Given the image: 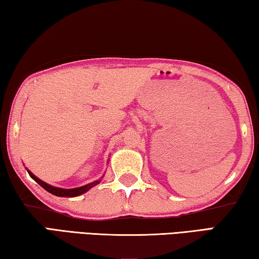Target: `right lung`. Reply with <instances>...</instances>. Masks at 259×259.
I'll use <instances>...</instances> for the list:
<instances>
[{
	"label": "right lung",
	"mask_w": 259,
	"mask_h": 259,
	"mask_svg": "<svg viewBox=\"0 0 259 259\" xmlns=\"http://www.w3.org/2000/svg\"><path fill=\"white\" fill-rule=\"evenodd\" d=\"M27 172L29 174V176L32 177L35 182H36L38 185H41L43 188H45L46 191H48L51 194H54L56 196H63V198H73V196H77V195H81L83 193H85L90 190L91 187H94L102 182V179H98V181H95L93 183L88 184V185L84 186H81V187H76V188H60V187H55V186H51L49 184H47L45 182H42L41 179H38L35 175H33L32 172L27 170Z\"/></svg>",
	"instance_id": "1"
}]
</instances>
